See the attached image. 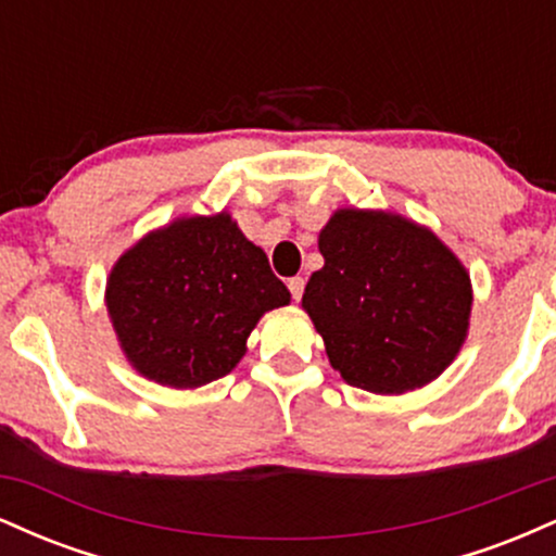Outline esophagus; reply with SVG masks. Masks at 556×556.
I'll list each match as a JSON object with an SVG mask.
<instances>
[{
    "label": "esophagus",
    "instance_id": "obj_1",
    "mask_svg": "<svg viewBox=\"0 0 556 556\" xmlns=\"http://www.w3.org/2000/svg\"><path fill=\"white\" fill-rule=\"evenodd\" d=\"M287 287H290L292 298L300 300V298H303V290H305V279H303V277H292V279H287Z\"/></svg>",
    "mask_w": 556,
    "mask_h": 556
}]
</instances>
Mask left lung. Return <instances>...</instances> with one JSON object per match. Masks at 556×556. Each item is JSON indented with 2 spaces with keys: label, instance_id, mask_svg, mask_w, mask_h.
Here are the masks:
<instances>
[{
  "label": "left lung",
  "instance_id": "obj_1",
  "mask_svg": "<svg viewBox=\"0 0 556 556\" xmlns=\"http://www.w3.org/2000/svg\"><path fill=\"white\" fill-rule=\"evenodd\" d=\"M318 251L324 266L305 285L303 308L348 384L402 394L455 361L473 292L437 235L397 214L340 208Z\"/></svg>",
  "mask_w": 556,
  "mask_h": 556
}]
</instances>
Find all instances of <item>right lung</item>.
<instances>
[{
	"mask_svg": "<svg viewBox=\"0 0 556 556\" xmlns=\"http://www.w3.org/2000/svg\"><path fill=\"white\" fill-rule=\"evenodd\" d=\"M287 303L290 290L229 214L188 216L146 235L106 285L127 361L175 389L227 376L258 318Z\"/></svg>",
	"mask_w": 556,
	"mask_h": 556,
	"instance_id": "add662e5",
	"label": "right lung"
}]
</instances>
